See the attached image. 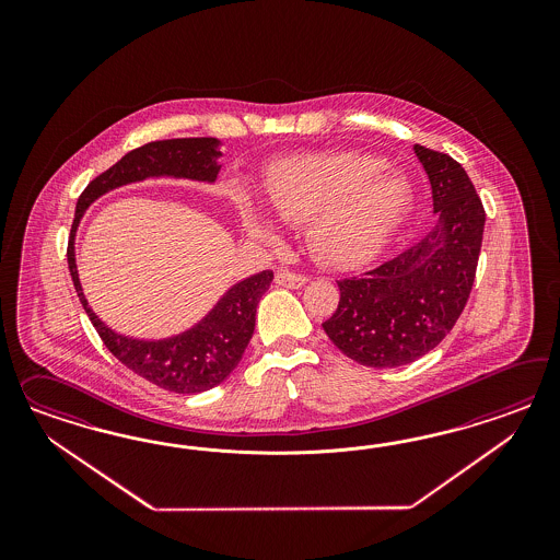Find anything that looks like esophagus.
Here are the masks:
<instances>
[{"instance_id":"34e87169","label":"esophagus","mask_w":560,"mask_h":560,"mask_svg":"<svg viewBox=\"0 0 560 560\" xmlns=\"http://www.w3.org/2000/svg\"><path fill=\"white\" fill-rule=\"evenodd\" d=\"M275 281H277V285H281V288L300 289L304 288L305 283H307V275H302V272L281 271L277 272Z\"/></svg>"}]
</instances>
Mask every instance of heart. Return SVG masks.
Segmentation results:
<instances>
[{
	"mask_svg": "<svg viewBox=\"0 0 560 560\" xmlns=\"http://www.w3.org/2000/svg\"><path fill=\"white\" fill-rule=\"evenodd\" d=\"M384 170V160L361 153L295 155L267 170V208L240 187L232 188L230 203L246 240L277 242L273 214L285 223L307 221V242L320 262L355 267L384 246L412 199L407 180Z\"/></svg>",
	"mask_w": 560,
	"mask_h": 560,
	"instance_id": "1",
	"label": "heart"
}]
</instances>
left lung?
I'll use <instances>...</instances> for the list:
<instances>
[{
  "instance_id": "obj_1",
  "label": "left lung",
  "mask_w": 560,
  "mask_h": 560,
  "mask_svg": "<svg viewBox=\"0 0 560 560\" xmlns=\"http://www.w3.org/2000/svg\"><path fill=\"white\" fill-rule=\"evenodd\" d=\"M433 190L435 225L405 253L337 281L340 300L323 324L339 351L368 368H400L454 328L475 283L485 207L447 153L415 145Z\"/></svg>"
}]
</instances>
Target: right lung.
Returning a JSON list of instances; mask_svg holds the SVG:
<instances>
[{
    "instance_id": "1",
    "label": "right lung",
    "mask_w": 560,
    "mask_h": 560,
    "mask_svg": "<svg viewBox=\"0 0 560 560\" xmlns=\"http://www.w3.org/2000/svg\"><path fill=\"white\" fill-rule=\"evenodd\" d=\"M220 141L215 137H183L152 141L122 155L115 166L96 176L75 205L68 244V265L73 288L94 324L102 342L125 368L155 386L176 394L211 390L236 370L244 349L253 339L256 305L271 288L272 271L253 275L230 289L201 323L187 332L164 340L129 339L110 330L92 312L75 269V230L85 209L113 188L139 183L152 176H174L213 183L218 178Z\"/></svg>"
}]
</instances>
